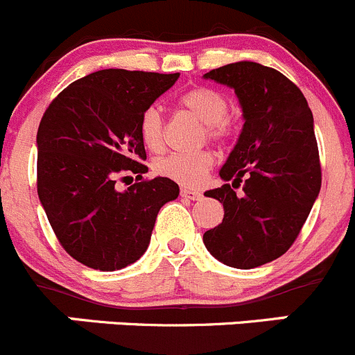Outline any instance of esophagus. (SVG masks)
Here are the masks:
<instances>
[{
	"mask_svg": "<svg viewBox=\"0 0 355 355\" xmlns=\"http://www.w3.org/2000/svg\"><path fill=\"white\" fill-rule=\"evenodd\" d=\"M181 196H182V198H188V200H200V198H202V193L196 191V189L182 188L181 189Z\"/></svg>",
	"mask_w": 355,
	"mask_h": 355,
	"instance_id": "obj_1",
	"label": "esophagus"
}]
</instances>
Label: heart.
<instances>
[{"instance_id": "heart-1", "label": "heart", "mask_w": 355, "mask_h": 355, "mask_svg": "<svg viewBox=\"0 0 355 355\" xmlns=\"http://www.w3.org/2000/svg\"><path fill=\"white\" fill-rule=\"evenodd\" d=\"M179 107L195 115L205 124L209 139L216 143H226L231 136L230 103L216 89L198 86L184 91L178 98ZM139 135L150 152H160L164 146V119L157 107H150L143 112L139 119ZM214 166V155L209 150H200L193 153H169L160 157L153 164V169L159 176L171 179L178 184L195 188L209 176Z\"/></svg>"}]
</instances>
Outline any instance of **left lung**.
<instances>
[{"mask_svg":"<svg viewBox=\"0 0 355 355\" xmlns=\"http://www.w3.org/2000/svg\"><path fill=\"white\" fill-rule=\"evenodd\" d=\"M203 77L233 87L245 119L219 171L226 184L205 191L223 203L224 217L203 243L223 264L259 268L292 247L321 189L314 119L302 91L271 67L236 62Z\"/></svg>","mask_w":355,"mask_h":355,"instance_id":"obj_1","label":"left lung"}]
</instances>
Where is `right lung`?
<instances>
[{
	"label": "right lung",
	"instance_id": "obj_1",
	"mask_svg": "<svg viewBox=\"0 0 355 355\" xmlns=\"http://www.w3.org/2000/svg\"><path fill=\"white\" fill-rule=\"evenodd\" d=\"M178 77L98 70L69 84L41 119L37 195L60 245L87 268L117 271L138 261L160 207L178 198L171 179H143L148 167L139 135L143 112ZM125 172L140 182L119 192L114 182Z\"/></svg>",
	"mask_w": 355,
	"mask_h": 355
}]
</instances>
